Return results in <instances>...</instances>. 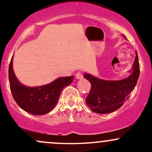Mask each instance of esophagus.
<instances>
[{"label": "esophagus", "mask_w": 152, "mask_h": 152, "mask_svg": "<svg viewBox=\"0 0 152 152\" xmlns=\"http://www.w3.org/2000/svg\"><path fill=\"white\" fill-rule=\"evenodd\" d=\"M76 78L77 79H82L83 78V75H82L80 72H78L77 74H76Z\"/></svg>", "instance_id": "34e87169"}]
</instances>
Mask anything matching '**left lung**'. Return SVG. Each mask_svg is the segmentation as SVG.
<instances>
[{"mask_svg": "<svg viewBox=\"0 0 152 152\" xmlns=\"http://www.w3.org/2000/svg\"><path fill=\"white\" fill-rule=\"evenodd\" d=\"M129 73L128 77L118 81L101 79L87 73L83 74L84 78L91 84L86 103L92 111L102 114L111 113L119 109L129 98L131 92L137 85L140 73L137 51Z\"/></svg>", "mask_w": 152, "mask_h": 152, "instance_id": "left-lung-1", "label": "left lung"}]
</instances>
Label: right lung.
I'll use <instances>...</instances> for the list:
<instances>
[{
    "label": "right lung",
    "mask_w": 152,
    "mask_h": 152,
    "mask_svg": "<svg viewBox=\"0 0 152 152\" xmlns=\"http://www.w3.org/2000/svg\"><path fill=\"white\" fill-rule=\"evenodd\" d=\"M13 58L8 69L10 88L17 104L23 110L33 115L48 113L56 105L64 87L72 83L74 76L60 77L44 86L29 87L23 85L16 78L13 69Z\"/></svg>",
    "instance_id": "1"
}]
</instances>
